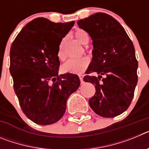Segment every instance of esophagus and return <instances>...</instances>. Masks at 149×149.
<instances>
[{"instance_id": "1", "label": "esophagus", "mask_w": 149, "mask_h": 149, "mask_svg": "<svg viewBox=\"0 0 149 149\" xmlns=\"http://www.w3.org/2000/svg\"><path fill=\"white\" fill-rule=\"evenodd\" d=\"M79 78H80V80H81V82L83 83L84 82V75L83 74H79Z\"/></svg>"}]
</instances>
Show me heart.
Wrapping results in <instances>:
<instances>
[{"instance_id": "b5f03b06", "label": "heart", "mask_w": 149, "mask_h": 149, "mask_svg": "<svg viewBox=\"0 0 149 149\" xmlns=\"http://www.w3.org/2000/svg\"><path fill=\"white\" fill-rule=\"evenodd\" d=\"M74 36L79 42H81L82 45H87L89 43V34L85 30L78 29L74 32ZM65 43H66V38H63L58 46L57 57L60 60H64L66 57L65 53ZM89 64V59L86 56H84L79 59H70L63 64L62 69L63 72L67 73H82L87 68Z\"/></svg>"}]
</instances>
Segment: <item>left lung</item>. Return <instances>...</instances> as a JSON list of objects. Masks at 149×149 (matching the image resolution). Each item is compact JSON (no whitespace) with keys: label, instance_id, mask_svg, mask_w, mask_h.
Instances as JSON below:
<instances>
[{"label":"left lung","instance_id":"left-lung-1","mask_svg":"<svg viewBox=\"0 0 149 149\" xmlns=\"http://www.w3.org/2000/svg\"><path fill=\"white\" fill-rule=\"evenodd\" d=\"M77 25L93 40V58L86 73L98 74L84 77L95 87L89 106L105 118L120 115L131 104L138 81V62L132 41L119 22L106 13L89 15L79 20Z\"/></svg>","mask_w":149,"mask_h":149}]
</instances>
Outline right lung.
<instances>
[{"mask_svg":"<svg viewBox=\"0 0 149 149\" xmlns=\"http://www.w3.org/2000/svg\"><path fill=\"white\" fill-rule=\"evenodd\" d=\"M74 22L54 23L37 18L27 23L10 48V72L22 111L35 123L61 119L67 99L80 86L77 74H59L57 50Z\"/></svg>","mask_w":149,"mask_h":149,"instance_id":"right-lung-1","label":"right lung"}]
</instances>
